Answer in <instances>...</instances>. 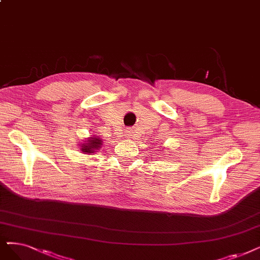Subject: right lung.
<instances>
[{
    "label": "right lung",
    "mask_w": 260,
    "mask_h": 260,
    "mask_svg": "<svg viewBox=\"0 0 260 260\" xmlns=\"http://www.w3.org/2000/svg\"><path fill=\"white\" fill-rule=\"evenodd\" d=\"M101 143L102 141L99 138H90L88 140V143L86 144H82V151L83 152H88V153H92L95 152V150H97L98 148L101 147Z\"/></svg>",
    "instance_id": "add662e5"
}]
</instances>
